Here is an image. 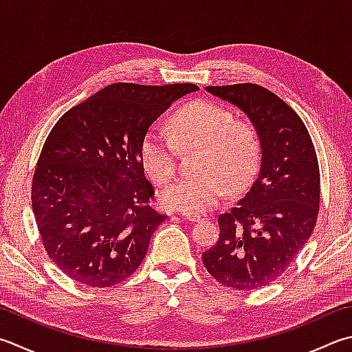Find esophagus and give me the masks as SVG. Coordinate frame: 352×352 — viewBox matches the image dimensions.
Wrapping results in <instances>:
<instances>
[{
  "label": "esophagus",
  "mask_w": 352,
  "mask_h": 352,
  "mask_svg": "<svg viewBox=\"0 0 352 352\" xmlns=\"http://www.w3.org/2000/svg\"><path fill=\"white\" fill-rule=\"evenodd\" d=\"M182 216L185 219H188V221H191V222H202L208 219L205 214H195V213H182Z\"/></svg>",
  "instance_id": "34e87169"
}]
</instances>
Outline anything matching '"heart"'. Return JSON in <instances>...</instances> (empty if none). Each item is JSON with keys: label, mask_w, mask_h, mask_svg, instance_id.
Listing matches in <instances>:
<instances>
[{"label": "heart", "mask_w": 352, "mask_h": 352, "mask_svg": "<svg viewBox=\"0 0 352 352\" xmlns=\"http://www.w3.org/2000/svg\"><path fill=\"white\" fill-rule=\"evenodd\" d=\"M171 139L148 130L141 142L145 173L157 185L168 184L177 173V150L196 151L193 173L164 190L162 207L184 213H204L230 195L247 190L261 167L262 142L254 125L236 121L228 109L211 101H193L168 119Z\"/></svg>", "instance_id": "b5f03b06"}]
</instances>
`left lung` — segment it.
Masks as SVG:
<instances>
[{"label": "left lung", "instance_id": "1", "mask_svg": "<svg viewBox=\"0 0 352 352\" xmlns=\"http://www.w3.org/2000/svg\"><path fill=\"white\" fill-rule=\"evenodd\" d=\"M241 109L262 142V164L248 193L219 216L217 242L202 254L208 273L248 291L276 280L313 233L320 205L314 144L299 115L257 84L205 87Z\"/></svg>", "mask_w": 352, "mask_h": 352}]
</instances>
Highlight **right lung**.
<instances>
[{
	"label": "right lung",
	"instance_id": "right-lung-1",
	"mask_svg": "<svg viewBox=\"0 0 352 352\" xmlns=\"http://www.w3.org/2000/svg\"><path fill=\"white\" fill-rule=\"evenodd\" d=\"M195 84L116 82L58 119L39 155L32 207L52 262L78 283L105 288L135 273L167 216L148 205L141 142Z\"/></svg>",
	"mask_w": 352,
	"mask_h": 352
}]
</instances>
